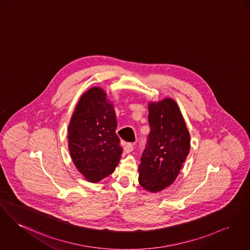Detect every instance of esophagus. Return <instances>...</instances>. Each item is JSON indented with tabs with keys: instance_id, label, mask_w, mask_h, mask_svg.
<instances>
[{
	"instance_id": "obj_1",
	"label": "esophagus",
	"mask_w": 250,
	"mask_h": 250,
	"mask_svg": "<svg viewBox=\"0 0 250 250\" xmlns=\"http://www.w3.org/2000/svg\"><path fill=\"white\" fill-rule=\"evenodd\" d=\"M123 146L125 153H130L133 150V145L131 143H125Z\"/></svg>"
}]
</instances>
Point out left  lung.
Listing matches in <instances>:
<instances>
[{"mask_svg":"<svg viewBox=\"0 0 250 250\" xmlns=\"http://www.w3.org/2000/svg\"><path fill=\"white\" fill-rule=\"evenodd\" d=\"M150 133L139 166V183L150 192L172 185L190 149V135L177 103L166 98L148 104Z\"/></svg>","mask_w":250,"mask_h":250,"instance_id":"left-lung-1","label":"left lung"}]
</instances>
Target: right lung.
<instances>
[{"label":"right lung","mask_w":250,"mask_h":250,"mask_svg":"<svg viewBox=\"0 0 250 250\" xmlns=\"http://www.w3.org/2000/svg\"><path fill=\"white\" fill-rule=\"evenodd\" d=\"M113 104L101 87L80 98L68 125V149L78 170L98 183L114 172L123 149L116 134Z\"/></svg>","instance_id":"right-lung-1"}]
</instances>
